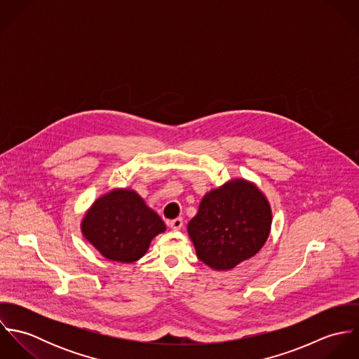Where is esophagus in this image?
<instances>
[{
    "instance_id": "34e87169",
    "label": "esophagus",
    "mask_w": 359,
    "mask_h": 359,
    "mask_svg": "<svg viewBox=\"0 0 359 359\" xmlns=\"http://www.w3.org/2000/svg\"><path fill=\"white\" fill-rule=\"evenodd\" d=\"M167 225H168L172 231H180V229L182 228L184 222H182V218H175V219L167 221Z\"/></svg>"
}]
</instances>
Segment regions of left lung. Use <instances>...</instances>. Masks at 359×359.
Wrapping results in <instances>:
<instances>
[{"mask_svg": "<svg viewBox=\"0 0 359 359\" xmlns=\"http://www.w3.org/2000/svg\"><path fill=\"white\" fill-rule=\"evenodd\" d=\"M271 219L264 195L241 180L207 194L188 232L201 261L214 269H231L264 246Z\"/></svg>", "mask_w": 359, "mask_h": 359, "instance_id": "obj_1", "label": "left lung"}]
</instances>
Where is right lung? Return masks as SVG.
Instances as JSON below:
<instances>
[{
    "label": "right lung",
    "instance_id": "obj_1",
    "mask_svg": "<svg viewBox=\"0 0 359 359\" xmlns=\"http://www.w3.org/2000/svg\"><path fill=\"white\" fill-rule=\"evenodd\" d=\"M81 229L102 256L134 262L147 253L151 241L164 232L165 225L135 192L118 189L93 205Z\"/></svg>",
    "mask_w": 359,
    "mask_h": 359
}]
</instances>
